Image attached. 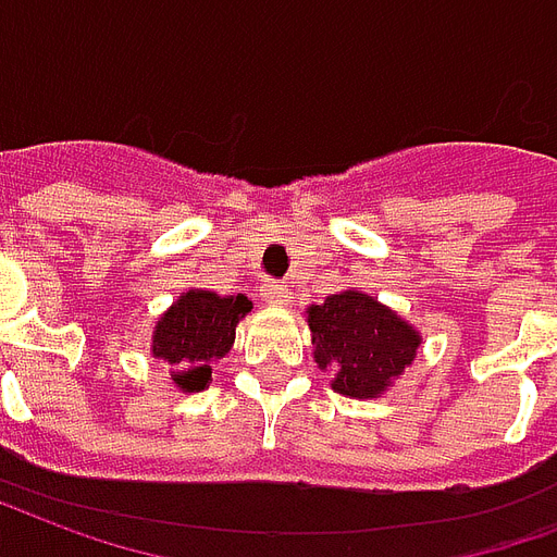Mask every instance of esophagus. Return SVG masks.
I'll list each match as a JSON object with an SVG mask.
<instances>
[{
  "instance_id": "1",
  "label": "esophagus",
  "mask_w": 557,
  "mask_h": 557,
  "mask_svg": "<svg viewBox=\"0 0 557 557\" xmlns=\"http://www.w3.org/2000/svg\"><path fill=\"white\" fill-rule=\"evenodd\" d=\"M264 301L267 305H287L290 301V293H287V284L284 282H270L264 284Z\"/></svg>"
}]
</instances>
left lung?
Masks as SVG:
<instances>
[{"label": "left lung", "instance_id": "left-lung-1", "mask_svg": "<svg viewBox=\"0 0 557 557\" xmlns=\"http://www.w3.org/2000/svg\"><path fill=\"white\" fill-rule=\"evenodd\" d=\"M313 360L334 372L331 389L346 398H381L416 360L421 334L363 290H343L310 305Z\"/></svg>", "mask_w": 557, "mask_h": 557}]
</instances>
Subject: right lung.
<instances>
[{"label":"right lung","instance_id":"add662e5","mask_svg":"<svg viewBox=\"0 0 557 557\" xmlns=\"http://www.w3.org/2000/svg\"><path fill=\"white\" fill-rule=\"evenodd\" d=\"M252 310V301L218 296L211 290H188L159 317L153 331V357L171 366L176 389L202 392L211 383V363L230 355L235 327Z\"/></svg>","mask_w":557,"mask_h":557}]
</instances>
